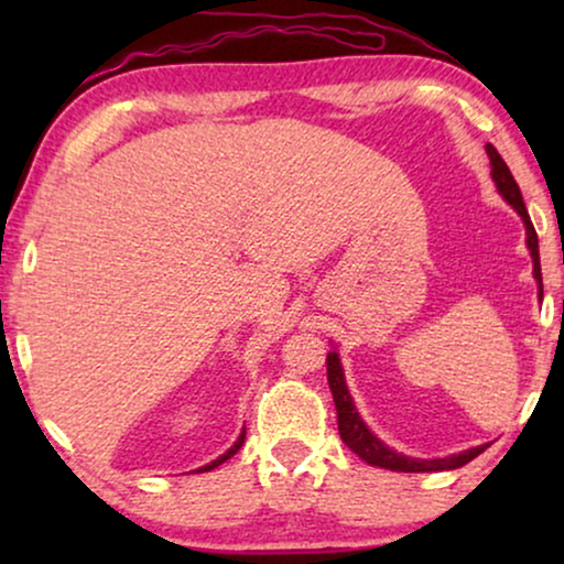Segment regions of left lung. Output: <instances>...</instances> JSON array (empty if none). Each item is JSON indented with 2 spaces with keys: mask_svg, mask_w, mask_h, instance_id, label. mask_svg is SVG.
I'll use <instances>...</instances> for the list:
<instances>
[{
  "mask_svg": "<svg viewBox=\"0 0 564 564\" xmlns=\"http://www.w3.org/2000/svg\"><path fill=\"white\" fill-rule=\"evenodd\" d=\"M490 156V176L496 182L498 195L506 199L508 205L513 207L516 213L521 215L523 228H527V249L531 253V264H534V280L539 288V300H542V264H539V238L536 230L531 226V218L527 213V205H523L521 189L516 184L511 169L506 166V161L500 159V153L492 149L488 143L485 145ZM326 369H328V388L334 392V403H336V413H338V434H341L344 444L349 449L367 462L372 467H382V469H392V473H444V469H457L467 462H473L477 454H482L490 444H480L473 446V449H465L459 454H449V457H438V459H419V457H405L380 442L357 411L354 405V398L349 395V388H346V377H344V367H341V357H338L336 346L328 351L326 357Z\"/></svg>",
  "mask_w": 564,
  "mask_h": 564,
  "instance_id": "left-lung-1",
  "label": "left lung"
}]
</instances>
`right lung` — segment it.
<instances>
[{
	"instance_id": "obj_1",
	"label": "right lung",
	"mask_w": 564,
	"mask_h": 564,
	"mask_svg": "<svg viewBox=\"0 0 564 564\" xmlns=\"http://www.w3.org/2000/svg\"><path fill=\"white\" fill-rule=\"evenodd\" d=\"M243 436H246V429L241 431V436H238V438H236V442H234V446H230V449H228L226 454H220V457H218V459H213V462H210V465H205V467H199V469H195V473H210V469H215V467H218V465H223V462H226V459H230V457H234V454H236L238 449H241V444H243Z\"/></svg>"
}]
</instances>
